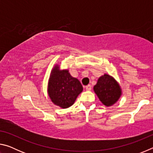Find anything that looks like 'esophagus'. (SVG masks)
I'll list each match as a JSON object with an SVG mask.
<instances>
[{
	"instance_id": "esophagus-1",
	"label": "esophagus",
	"mask_w": 153,
	"mask_h": 153,
	"mask_svg": "<svg viewBox=\"0 0 153 153\" xmlns=\"http://www.w3.org/2000/svg\"><path fill=\"white\" fill-rule=\"evenodd\" d=\"M85 88H86V90H90L92 89L91 85H90V84L88 85V86H86Z\"/></svg>"
}]
</instances>
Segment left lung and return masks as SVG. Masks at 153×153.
Listing matches in <instances>:
<instances>
[{"mask_svg": "<svg viewBox=\"0 0 153 153\" xmlns=\"http://www.w3.org/2000/svg\"><path fill=\"white\" fill-rule=\"evenodd\" d=\"M94 90L102 104L107 107L115 104L121 94L120 85L108 74L98 78Z\"/></svg>", "mask_w": 153, "mask_h": 153, "instance_id": "8db88e82", "label": "left lung"}]
</instances>
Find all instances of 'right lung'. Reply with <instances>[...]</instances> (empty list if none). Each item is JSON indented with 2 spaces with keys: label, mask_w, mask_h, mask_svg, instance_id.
<instances>
[{
  "label": "right lung",
  "mask_w": 153,
  "mask_h": 153,
  "mask_svg": "<svg viewBox=\"0 0 153 153\" xmlns=\"http://www.w3.org/2000/svg\"><path fill=\"white\" fill-rule=\"evenodd\" d=\"M82 90L81 83L68 70H59L58 65L54 67L48 86V95L54 104L63 108L71 107Z\"/></svg>",
  "instance_id": "right-lung-1"
}]
</instances>
